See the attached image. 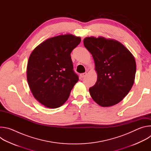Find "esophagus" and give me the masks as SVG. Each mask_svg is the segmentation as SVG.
Here are the masks:
<instances>
[{
  "mask_svg": "<svg viewBox=\"0 0 151 151\" xmlns=\"http://www.w3.org/2000/svg\"><path fill=\"white\" fill-rule=\"evenodd\" d=\"M87 75V73H81L80 74V76L81 78H84Z\"/></svg>",
  "mask_w": 151,
  "mask_h": 151,
  "instance_id": "obj_1",
  "label": "esophagus"
}]
</instances>
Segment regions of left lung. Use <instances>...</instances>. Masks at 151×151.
<instances>
[{
    "instance_id": "8db88e82",
    "label": "left lung",
    "mask_w": 151,
    "mask_h": 151,
    "mask_svg": "<svg viewBox=\"0 0 151 151\" xmlns=\"http://www.w3.org/2000/svg\"><path fill=\"white\" fill-rule=\"evenodd\" d=\"M83 45L92 54L97 80L89 91L100 106L109 107L120 102L134 82L136 64L132 54L120 42L103 37H87Z\"/></svg>"
}]
</instances>
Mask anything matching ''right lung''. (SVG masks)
Instances as JSON below:
<instances>
[{
    "label": "right lung",
    "instance_id": "1",
    "mask_svg": "<svg viewBox=\"0 0 151 151\" xmlns=\"http://www.w3.org/2000/svg\"><path fill=\"white\" fill-rule=\"evenodd\" d=\"M81 41L72 35L50 38L30 55L27 78L35 98L48 108L61 106L68 99L79 77L73 70L70 53Z\"/></svg>",
    "mask_w": 151,
    "mask_h": 151
}]
</instances>
